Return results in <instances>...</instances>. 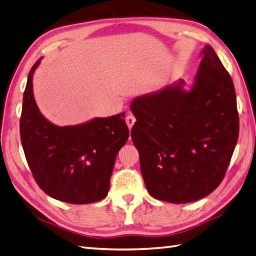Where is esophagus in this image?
Masks as SVG:
<instances>
[{
	"label": "esophagus",
	"instance_id": "1",
	"mask_svg": "<svg viewBox=\"0 0 256 256\" xmlns=\"http://www.w3.org/2000/svg\"><path fill=\"white\" fill-rule=\"evenodd\" d=\"M134 122H136V118H134L132 114H128L126 117V124H127L128 128L132 129V126L134 124Z\"/></svg>",
	"mask_w": 256,
	"mask_h": 256
}]
</instances>
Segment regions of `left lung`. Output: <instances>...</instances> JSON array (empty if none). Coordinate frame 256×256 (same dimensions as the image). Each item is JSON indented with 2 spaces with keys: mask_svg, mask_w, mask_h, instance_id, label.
<instances>
[{
  "mask_svg": "<svg viewBox=\"0 0 256 256\" xmlns=\"http://www.w3.org/2000/svg\"><path fill=\"white\" fill-rule=\"evenodd\" d=\"M185 81L134 98L132 139L149 194L184 204L210 194L223 180L238 138L233 80L205 46L190 90Z\"/></svg>",
  "mask_w": 256,
  "mask_h": 256,
  "instance_id": "1",
  "label": "left lung"
}]
</instances>
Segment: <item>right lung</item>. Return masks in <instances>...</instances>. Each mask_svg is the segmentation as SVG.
<instances>
[{"instance_id":"right-lung-1","label":"right lung","mask_w":256,"mask_h":256,"mask_svg":"<svg viewBox=\"0 0 256 256\" xmlns=\"http://www.w3.org/2000/svg\"><path fill=\"white\" fill-rule=\"evenodd\" d=\"M42 59V58H41ZM28 72L20 119L21 142L38 185L50 197L70 204H90L108 194L116 157L129 137L124 112L59 127L38 110Z\"/></svg>"}]
</instances>
